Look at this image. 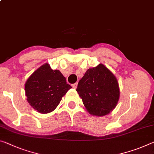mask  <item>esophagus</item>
I'll return each mask as SVG.
<instances>
[{"instance_id": "esophagus-1", "label": "esophagus", "mask_w": 154, "mask_h": 154, "mask_svg": "<svg viewBox=\"0 0 154 154\" xmlns=\"http://www.w3.org/2000/svg\"><path fill=\"white\" fill-rule=\"evenodd\" d=\"M77 84H78V83H75V84H72V86L73 88L76 89V88H77Z\"/></svg>"}]
</instances>
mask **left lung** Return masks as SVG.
Returning a JSON list of instances; mask_svg holds the SVG:
<instances>
[{
	"label": "left lung",
	"instance_id": "1",
	"mask_svg": "<svg viewBox=\"0 0 154 154\" xmlns=\"http://www.w3.org/2000/svg\"><path fill=\"white\" fill-rule=\"evenodd\" d=\"M76 90L88 112L99 116L114 109L120 95L116 78L102 64L88 69Z\"/></svg>",
	"mask_w": 154,
	"mask_h": 154
}]
</instances>
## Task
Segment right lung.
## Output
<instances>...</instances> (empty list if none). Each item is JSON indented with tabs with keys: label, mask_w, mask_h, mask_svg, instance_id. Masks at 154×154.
<instances>
[{
	"label": "right lung",
	"mask_w": 154,
	"mask_h": 154,
	"mask_svg": "<svg viewBox=\"0 0 154 154\" xmlns=\"http://www.w3.org/2000/svg\"><path fill=\"white\" fill-rule=\"evenodd\" d=\"M71 88L60 70H53L45 64L29 77L24 88L30 106L40 113L46 114L57 108Z\"/></svg>",
	"instance_id": "right-lung-1"
}]
</instances>
